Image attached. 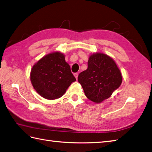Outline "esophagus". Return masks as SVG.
Here are the masks:
<instances>
[{"label":"esophagus","mask_w":152,"mask_h":152,"mask_svg":"<svg viewBox=\"0 0 152 152\" xmlns=\"http://www.w3.org/2000/svg\"><path fill=\"white\" fill-rule=\"evenodd\" d=\"M74 76H75V77L76 79H77V77H78V73H74Z\"/></svg>","instance_id":"obj_1"}]
</instances>
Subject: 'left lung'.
I'll return each instance as SVG.
<instances>
[{"label": "left lung", "mask_w": 152, "mask_h": 152, "mask_svg": "<svg viewBox=\"0 0 152 152\" xmlns=\"http://www.w3.org/2000/svg\"><path fill=\"white\" fill-rule=\"evenodd\" d=\"M78 81L90 100L101 103L119 87L122 75L112 58L96 53L90 56L88 68L79 73Z\"/></svg>", "instance_id": "left-lung-1"}]
</instances>
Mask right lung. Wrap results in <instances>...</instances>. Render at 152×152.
<instances>
[{
    "instance_id": "1",
    "label": "right lung",
    "mask_w": 152,
    "mask_h": 152,
    "mask_svg": "<svg viewBox=\"0 0 152 152\" xmlns=\"http://www.w3.org/2000/svg\"><path fill=\"white\" fill-rule=\"evenodd\" d=\"M30 79L37 93L48 100L62 96L76 80L65 56L60 52L48 54L37 61L31 71Z\"/></svg>"
}]
</instances>
